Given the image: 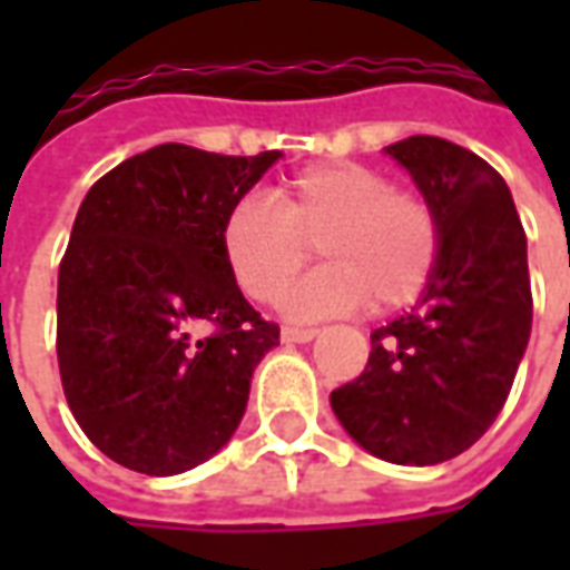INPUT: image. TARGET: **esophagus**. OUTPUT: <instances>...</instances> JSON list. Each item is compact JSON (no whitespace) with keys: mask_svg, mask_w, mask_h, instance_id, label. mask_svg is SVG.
<instances>
[{"mask_svg":"<svg viewBox=\"0 0 570 570\" xmlns=\"http://www.w3.org/2000/svg\"><path fill=\"white\" fill-rule=\"evenodd\" d=\"M317 333H321V330H314V326H284L281 338H284V342H298V345H305L311 338H317Z\"/></svg>","mask_w":570,"mask_h":570,"instance_id":"obj_1","label":"esophagus"}]
</instances>
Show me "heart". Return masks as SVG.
Wrapping results in <instances>:
<instances>
[{"instance_id":"b5f03b06","label":"heart","mask_w":570,"mask_h":570,"mask_svg":"<svg viewBox=\"0 0 570 570\" xmlns=\"http://www.w3.org/2000/svg\"><path fill=\"white\" fill-rule=\"evenodd\" d=\"M311 247L321 272L286 302L296 317L412 305L428 289L442 249L440 213L421 191L366 164H311L272 188V200L240 198L223 223V253L237 286L259 305H277Z\"/></svg>"}]
</instances>
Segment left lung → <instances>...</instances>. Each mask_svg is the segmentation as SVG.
I'll use <instances>...</instances> for the list:
<instances>
[{
  "instance_id": "obj_1",
  "label": "left lung",
  "mask_w": 570,
  "mask_h": 570,
  "mask_svg": "<svg viewBox=\"0 0 570 570\" xmlns=\"http://www.w3.org/2000/svg\"><path fill=\"white\" fill-rule=\"evenodd\" d=\"M436 207L442 249L415 308L372 333L366 370L330 394L354 440L391 464H440L491 428L531 335L525 228L503 176L464 146H387Z\"/></svg>"
}]
</instances>
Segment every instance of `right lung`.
I'll use <instances>...</instances> for the list:
<instances>
[{
    "instance_id": "obj_1",
    "label": "right lung",
    "mask_w": 570,
    "mask_h": 570,
    "mask_svg": "<svg viewBox=\"0 0 570 570\" xmlns=\"http://www.w3.org/2000/svg\"><path fill=\"white\" fill-rule=\"evenodd\" d=\"M281 151H140L85 195L57 277V363L85 436L116 464L174 476L237 430L262 321L223 253V223Z\"/></svg>"
}]
</instances>
